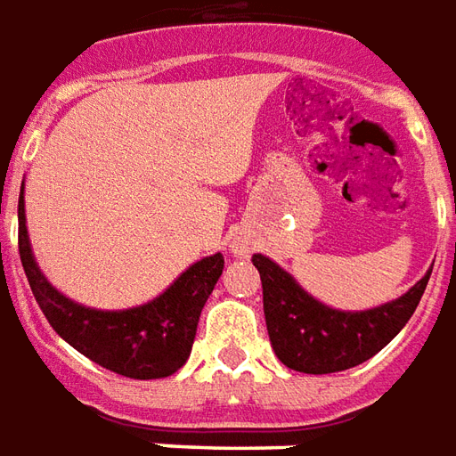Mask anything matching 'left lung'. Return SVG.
<instances>
[{"label": "left lung", "mask_w": 456, "mask_h": 456, "mask_svg": "<svg viewBox=\"0 0 456 456\" xmlns=\"http://www.w3.org/2000/svg\"><path fill=\"white\" fill-rule=\"evenodd\" d=\"M262 279L265 321L281 364L304 374H333L357 367L394 340L423 298L430 272L405 297L362 314H342L318 304L284 269L252 255Z\"/></svg>", "instance_id": "1"}]
</instances>
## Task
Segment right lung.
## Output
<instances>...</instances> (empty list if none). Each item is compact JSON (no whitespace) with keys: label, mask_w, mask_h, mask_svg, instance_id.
<instances>
[{"label":"right lung","mask_w":456,"mask_h":456,"mask_svg":"<svg viewBox=\"0 0 456 456\" xmlns=\"http://www.w3.org/2000/svg\"><path fill=\"white\" fill-rule=\"evenodd\" d=\"M19 255L53 330L99 367L128 379H159L187 362L206 298L224 274V255L196 262L155 301L131 311H94L65 298L36 267L19 199Z\"/></svg>","instance_id":"right-lung-1"}]
</instances>
